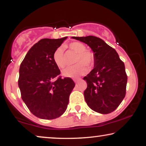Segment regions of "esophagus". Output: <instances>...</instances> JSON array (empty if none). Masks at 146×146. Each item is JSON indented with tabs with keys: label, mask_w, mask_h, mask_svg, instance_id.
Wrapping results in <instances>:
<instances>
[{
	"label": "esophagus",
	"mask_w": 146,
	"mask_h": 146,
	"mask_svg": "<svg viewBox=\"0 0 146 146\" xmlns=\"http://www.w3.org/2000/svg\"><path fill=\"white\" fill-rule=\"evenodd\" d=\"M80 78H78V79H74V82L75 83H77V82H78V81L80 80Z\"/></svg>",
	"instance_id": "esophagus-1"
}]
</instances>
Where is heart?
<instances>
[{
    "instance_id": "obj_1",
    "label": "heart",
    "mask_w": 146,
    "mask_h": 146,
    "mask_svg": "<svg viewBox=\"0 0 146 146\" xmlns=\"http://www.w3.org/2000/svg\"><path fill=\"white\" fill-rule=\"evenodd\" d=\"M69 48L78 53L75 62L76 64L68 66L62 70V75L68 78H77L83 75L88 70V67L92 66L94 62V56L91 51L86 49L84 44L78 42H74L69 44ZM53 60L55 64L60 68H63L66 65L64 49L59 47L56 50L53 54Z\"/></svg>"
}]
</instances>
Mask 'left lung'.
Instances as JSON below:
<instances>
[{
	"label": "left lung",
	"mask_w": 146,
	"mask_h": 146,
	"mask_svg": "<svg viewBox=\"0 0 146 146\" xmlns=\"http://www.w3.org/2000/svg\"><path fill=\"white\" fill-rule=\"evenodd\" d=\"M92 49L94 68L84 78L87 82L85 100L92 110L106 114L119 106L126 92L127 76L124 63L113 48L100 38L72 37Z\"/></svg>",
	"instance_id": "obj_1"
}]
</instances>
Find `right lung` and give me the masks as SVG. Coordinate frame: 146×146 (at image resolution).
Wrapping results in <instances>:
<instances>
[{
  "mask_svg": "<svg viewBox=\"0 0 146 146\" xmlns=\"http://www.w3.org/2000/svg\"><path fill=\"white\" fill-rule=\"evenodd\" d=\"M65 39L40 40L29 50L20 66L21 98L31 112L39 118L52 119L63 114L75 86L70 78H62L53 60L54 52Z\"/></svg>",
  "mask_w": 146,
  "mask_h": 146,
  "instance_id": "1",
  "label": "right lung"
}]
</instances>
